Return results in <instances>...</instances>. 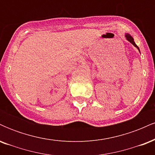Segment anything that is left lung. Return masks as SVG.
Returning <instances> with one entry per match:
<instances>
[{
  "label": "left lung",
  "mask_w": 155,
  "mask_h": 155,
  "mask_svg": "<svg viewBox=\"0 0 155 155\" xmlns=\"http://www.w3.org/2000/svg\"><path fill=\"white\" fill-rule=\"evenodd\" d=\"M124 36H125V38H126V39H127V41H129V42H130V43H131V44H133V46H134V47H136V48H137V49H138V51H140V49H139V48H138V46H137V45H136V43H135V41H134V39H133V37H132V36H131V35H130V34H128V33H125V35H124Z\"/></svg>",
  "instance_id": "1"
}]
</instances>
